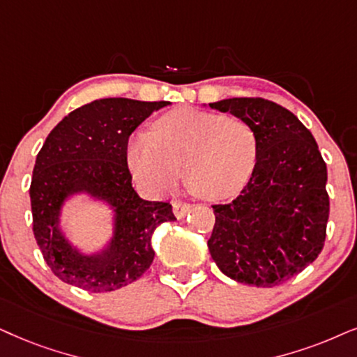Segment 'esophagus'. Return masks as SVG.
Here are the masks:
<instances>
[{
	"label": "esophagus",
	"mask_w": 357,
	"mask_h": 357,
	"mask_svg": "<svg viewBox=\"0 0 357 357\" xmlns=\"http://www.w3.org/2000/svg\"><path fill=\"white\" fill-rule=\"evenodd\" d=\"M173 211H174L176 218L183 219L184 215L191 211V204H189V202H184L181 199H176V201H173Z\"/></svg>",
	"instance_id": "1"
}]
</instances>
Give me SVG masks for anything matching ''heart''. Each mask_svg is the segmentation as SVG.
Instances as JSON below:
<instances>
[{
    "label": "heart",
    "instance_id": "obj_1",
    "mask_svg": "<svg viewBox=\"0 0 357 357\" xmlns=\"http://www.w3.org/2000/svg\"><path fill=\"white\" fill-rule=\"evenodd\" d=\"M259 138L237 115L197 108H174L153 123L151 135H138L128 148V165L148 191H165L181 178L209 201L234 197L255 169Z\"/></svg>",
    "mask_w": 357,
    "mask_h": 357
}]
</instances>
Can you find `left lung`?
I'll use <instances>...</instances> for the list:
<instances>
[{"instance_id": "8db88e82", "label": "left lung", "mask_w": 357, "mask_h": 357, "mask_svg": "<svg viewBox=\"0 0 357 357\" xmlns=\"http://www.w3.org/2000/svg\"><path fill=\"white\" fill-rule=\"evenodd\" d=\"M254 126L259 156L247 186L214 204L207 247L220 272L254 287H277L308 267L326 241L328 171L313 135L278 103L238 97L211 103Z\"/></svg>"}]
</instances>
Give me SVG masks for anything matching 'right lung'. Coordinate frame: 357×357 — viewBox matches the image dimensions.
<instances>
[{"label": "right lung", "mask_w": 357, "mask_h": 357, "mask_svg": "<svg viewBox=\"0 0 357 357\" xmlns=\"http://www.w3.org/2000/svg\"><path fill=\"white\" fill-rule=\"evenodd\" d=\"M166 105L100 98L75 108L49 133L36 158L29 196L36 242L62 282L90 293L114 291L150 268L153 231L176 218L169 202L145 201L135 192L126 148L137 126ZM75 190L102 197L117 211L111 249L97 257L72 251L56 229L61 201Z\"/></svg>", "instance_id": "add662e5"}]
</instances>
